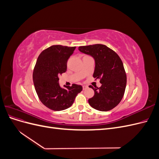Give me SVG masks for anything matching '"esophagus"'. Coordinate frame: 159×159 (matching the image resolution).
<instances>
[{
    "mask_svg": "<svg viewBox=\"0 0 159 159\" xmlns=\"http://www.w3.org/2000/svg\"><path fill=\"white\" fill-rule=\"evenodd\" d=\"M82 87H83V89H84V90L86 89H87V88H88L87 85H83V86H82Z\"/></svg>",
    "mask_w": 159,
    "mask_h": 159,
    "instance_id": "esophagus-1",
    "label": "esophagus"
}]
</instances>
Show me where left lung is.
<instances>
[{
	"label": "left lung",
	"mask_w": 159,
	"mask_h": 159,
	"mask_svg": "<svg viewBox=\"0 0 159 159\" xmlns=\"http://www.w3.org/2000/svg\"><path fill=\"white\" fill-rule=\"evenodd\" d=\"M78 50L93 57V78L100 80V88L90 87L94 90L93 98L88 99L95 109L107 111L121 102L125 90L127 75L123 62L116 52L103 44L80 46ZM91 86V85H90Z\"/></svg>",
	"instance_id": "1"
}]
</instances>
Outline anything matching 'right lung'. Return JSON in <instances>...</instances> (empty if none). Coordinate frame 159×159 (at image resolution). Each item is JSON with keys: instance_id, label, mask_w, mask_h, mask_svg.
I'll return each instance as SVG.
<instances>
[{"instance_id": "obj_1", "label": "right lung", "mask_w": 159, "mask_h": 159, "mask_svg": "<svg viewBox=\"0 0 159 159\" xmlns=\"http://www.w3.org/2000/svg\"><path fill=\"white\" fill-rule=\"evenodd\" d=\"M75 47L52 46L41 52L33 71V81L37 95L46 107L54 111L69 108L82 91V86L72 84L62 88L59 76L67 70V61Z\"/></svg>"}]
</instances>
